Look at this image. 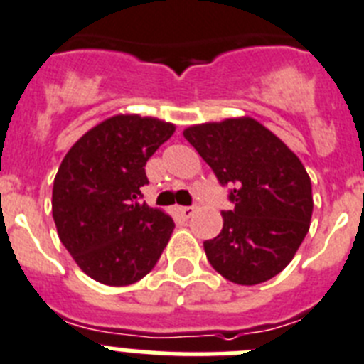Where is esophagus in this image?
Wrapping results in <instances>:
<instances>
[{"instance_id":"esophagus-1","label":"esophagus","mask_w":364,"mask_h":364,"mask_svg":"<svg viewBox=\"0 0 364 364\" xmlns=\"http://www.w3.org/2000/svg\"><path fill=\"white\" fill-rule=\"evenodd\" d=\"M178 214L183 220H188V218L194 216V208L192 207H178Z\"/></svg>"}]
</instances>
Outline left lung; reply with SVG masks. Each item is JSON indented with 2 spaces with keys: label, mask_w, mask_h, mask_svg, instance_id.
<instances>
[{
  "label": "left lung",
  "mask_w": 364,
  "mask_h": 364,
  "mask_svg": "<svg viewBox=\"0 0 364 364\" xmlns=\"http://www.w3.org/2000/svg\"><path fill=\"white\" fill-rule=\"evenodd\" d=\"M183 135L230 186L235 205L221 213L220 235L203 243L210 265L240 286L273 278L309 230L314 196L304 164L251 117L188 126Z\"/></svg>",
  "instance_id": "left-lung-1"
}]
</instances>
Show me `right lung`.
Here are the masks:
<instances>
[{
    "label": "right lung",
    "instance_id": "add662e5",
    "mask_svg": "<svg viewBox=\"0 0 364 364\" xmlns=\"http://www.w3.org/2000/svg\"><path fill=\"white\" fill-rule=\"evenodd\" d=\"M176 126L154 117H109L82 135L56 172L53 218L60 242L87 277L129 286L146 277L173 220L141 201L146 161Z\"/></svg>",
    "mask_w": 364,
    "mask_h": 364
}]
</instances>
